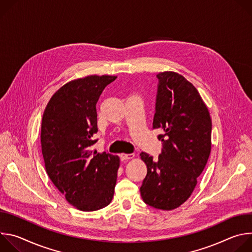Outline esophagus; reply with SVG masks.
Segmentation results:
<instances>
[{
  "instance_id": "obj_1",
  "label": "esophagus",
  "mask_w": 252,
  "mask_h": 252,
  "mask_svg": "<svg viewBox=\"0 0 252 252\" xmlns=\"http://www.w3.org/2000/svg\"><path fill=\"white\" fill-rule=\"evenodd\" d=\"M133 157H134L133 154H122V155H121V159H122L123 161H125V160L131 159Z\"/></svg>"
}]
</instances>
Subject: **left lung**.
I'll use <instances>...</instances> for the list:
<instances>
[{"label":"left lung","mask_w":252,"mask_h":252,"mask_svg":"<svg viewBox=\"0 0 252 252\" xmlns=\"http://www.w3.org/2000/svg\"><path fill=\"white\" fill-rule=\"evenodd\" d=\"M158 80L153 127L161 153L154 159L140 158L148 173L140 187L147 204L162 210L182 205L192 193L197 177L205 167L211 150V119L194 86L174 71L157 75Z\"/></svg>","instance_id":"left-lung-1"}]
</instances>
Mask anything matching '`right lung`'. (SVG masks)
I'll return each instance as SVG.
<instances>
[{
	"mask_svg": "<svg viewBox=\"0 0 252 252\" xmlns=\"http://www.w3.org/2000/svg\"><path fill=\"white\" fill-rule=\"evenodd\" d=\"M114 76H90L63 86L50 99L42 120L41 142L47 173L65 199L83 211L109 205L120 158L92 147L97 141L96 102Z\"/></svg>",
	"mask_w": 252,
	"mask_h": 252,
	"instance_id": "1",
	"label": "right lung"
}]
</instances>
